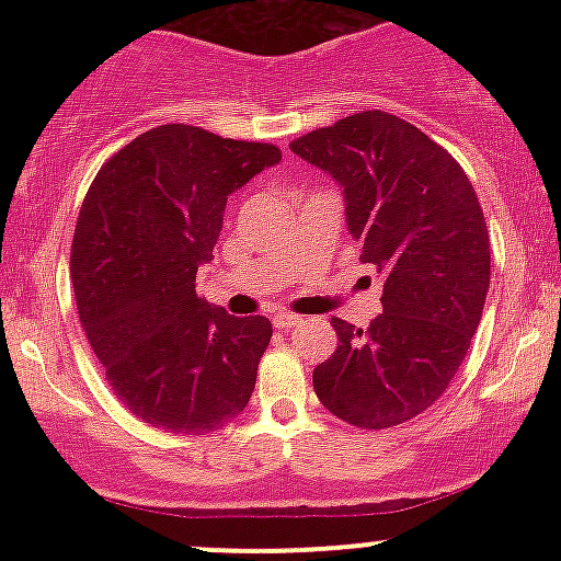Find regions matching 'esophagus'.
Returning a JSON list of instances; mask_svg holds the SVG:
<instances>
[{
  "instance_id": "esophagus-1",
  "label": "esophagus",
  "mask_w": 561,
  "mask_h": 561,
  "mask_svg": "<svg viewBox=\"0 0 561 561\" xmlns=\"http://www.w3.org/2000/svg\"><path fill=\"white\" fill-rule=\"evenodd\" d=\"M300 321L302 319L295 317V313H276L274 327H276V330H289V327H298Z\"/></svg>"
}]
</instances>
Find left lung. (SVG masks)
<instances>
[{
  "instance_id": "left-lung-1",
  "label": "left lung",
  "mask_w": 561,
  "mask_h": 561,
  "mask_svg": "<svg viewBox=\"0 0 561 561\" xmlns=\"http://www.w3.org/2000/svg\"><path fill=\"white\" fill-rule=\"evenodd\" d=\"M289 147L343 184L347 229L385 285L369 330L332 319L337 347L313 369V390L353 427L414 420L459 371L491 285L474 186L448 150L385 111L347 115Z\"/></svg>"
}]
</instances>
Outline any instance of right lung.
<instances>
[{"instance_id":"obj_1","label":"right lung","mask_w":561,"mask_h":561,"mask_svg":"<svg viewBox=\"0 0 561 561\" xmlns=\"http://www.w3.org/2000/svg\"><path fill=\"white\" fill-rule=\"evenodd\" d=\"M279 160L266 141L165 124L107 158L83 197L76 308L115 398L150 427L208 435L253 396L272 321L229 317L195 279L214 259L227 197Z\"/></svg>"}]
</instances>
